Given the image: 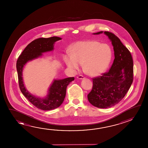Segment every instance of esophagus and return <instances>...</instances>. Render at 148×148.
Wrapping results in <instances>:
<instances>
[{"label":"esophagus","mask_w":148,"mask_h":148,"mask_svg":"<svg viewBox=\"0 0 148 148\" xmlns=\"http://www.w3.org/2000/svg\"><path fill=\"white\" fill-rule=\"evenodd\" d=\"M85 77L83 75H78L77 76V78L79 79H85Z\"/></svg>","instance_id":"esophagus-1"}]
</instances>
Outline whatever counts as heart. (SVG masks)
I'll use <instances>...</instances> for the list:
<instances>
[{
    "label": "heart",
    "instance_id": "b5f03b06",
    "mask_svg": "<svg viewBox=\"0 0 148 148\" xmlns=\"http://www.w3.org/2000/svg\"><path fill=\"white\" fill-rule=\"evenodd\" d=\"M111 47L106 44L93 40L79 41L73 45L71 56L64 57L68 67L77 70L79 64L88 75L97 76L102 74L108 68L112 61Z\"/></svg>",
    "mask_w": 148,
    "mask_h": 148
}]
</instances>
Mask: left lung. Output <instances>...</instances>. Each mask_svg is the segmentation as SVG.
<instances>
[{"instance_id":"left-lung-1","label":"left lung","mask_w":148,"mask_h":148,"mask_svg":"<svg viewBox=\"0 0 148 148\" xmlns=\"http://www.w3.org/2000/svg\"><path fill=\"white\" fill-rule=\"evenodd\" d=\"M103 32L114 47V62L108 72L92 79L93 87L87 97L94 106L107 108L120 102L131 87L133 81V60L130 51L114 34L99 32L93 34Z\"/></svg>"}]
</instances>
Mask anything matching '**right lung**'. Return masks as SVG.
Returning <instances> with one entry per match:
<instances>
[{
    "label": "right lung",
    "mask_w": 148,
    "mask_h": 148,
    "mask_svg": "<svg viewBox=\"0 0 148 148\" xmlns=\"http://www.w3.org/2000/svg\"><path fill=\"white\" fill-rule=\"evenodd\" d=\"M61 39L59 37L53 36L49 38H41L35 40L26 46L16 62L18 84L21 92L32 104L43 110L55 109L62 104L66 97V87L72 81L74 80V78L55 79L49 88L47 96L41 98L32 95L27 91L23 82L22 72L23 67L27 62L41 57L43 53L53 51L55 42Z\"/></svg>",
    "instance_id": "obj_1"
}]
</instances>
